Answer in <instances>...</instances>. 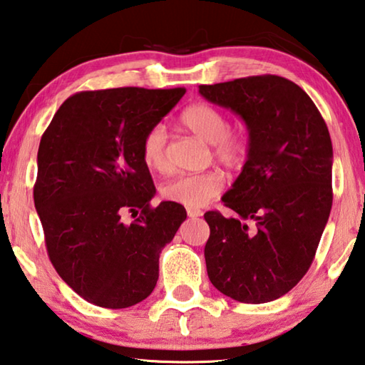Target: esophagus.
Wrapping results in <instances>:
<instances>
[{
  "mask_svg": "<svg viewBox=\"0 0 365 365\" xmlns=\"http://www.w3.org/2000/svg\"><path fill=\"white\" fill-rule=\"evenodd\" d=\"M203 215V211L195 210V208H187V216L189 217H200Z\"/></svg>",
  "mask_w": 365,
  "mask_h": 365,
  "instance_id": "obj_1",
  "label": "esophagus"
}]
</instances>
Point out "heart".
Listing matches in <instances>:
<instances>
[{"label":"heart","instance_id":"b5f03b06","mask_svg":"<svg viewBox=\"0 0 365 365\" xmlns=\"http://www.w3.org/2000/svg\"><path fill=\"white\" fill-rule=\"evenodd\" d=\"M181 123L205 143L212 144V155L224 167L230 170L243 167L250 154V141L242 130H229V119L221 109L197 103L184 109ZM167 144L168 132L163 123H155L148 130L141 143V155L149 168L167 170ZM224 184L225 180L219 171L181 175L162 185V197L187 208H200L221 194Z\"/></svg>","mask_w":365,"mask_h":365}]
</instances>
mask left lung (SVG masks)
Segmentation results:
<instances>
[{"label": "left lung", "mask_w": 365, "mask_h": 365, "mask_svg": "<svg viewBox=\"0 0 365 365\" xmlns=\"http://www.w3.org/2000/svg\"><path fill=\"white\" fill-rule=\"evenodd\" d=\"M198 92L246 123L250 154L222 202L205 212L208 278L227 297L265 304L310 268L332 208V141L305 91L264 74L200 86Z\"/></svg>", "instance_id": "left-lung-1"}]
</instances>
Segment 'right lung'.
I'll list each match as a JSON object with an SVG mask.
<instances>
[{
    "label": "right lung",
    "mask_w": 365,
    "mask_h": 365,
    "mask_svg": "<svg viewBox=\"0 0 365 365\" xmlns=\"http://www.w3.org/2000/svg\"><path fill=\"white\" fill-rule=\"evenodd\" d=\"M185 88L140 87L74 93L38 149L34 206L60 278L103 308L136 305L154 291L159 257L185 221L180 203L150 206L155 187L141 155L148 130ZM132 212L128 225L123 216Z\"/></svg>",
    "instance_id": "right-lung-1"
}]
</instances>
